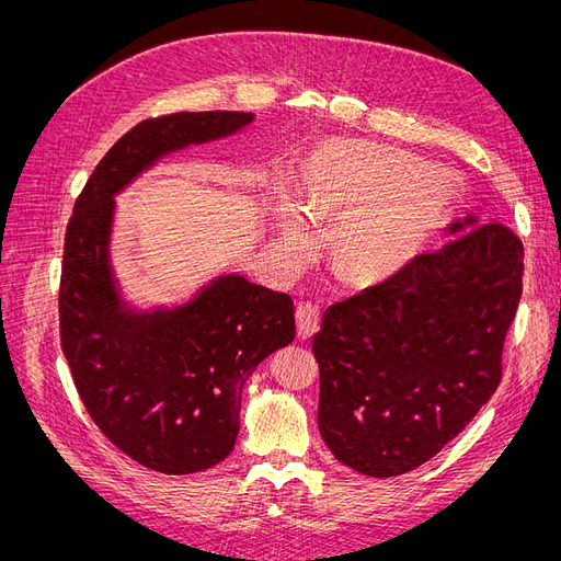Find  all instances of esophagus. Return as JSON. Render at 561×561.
I'll return each instance as SVG.
<instances>
[{"instance_id":"obj_1","label":"esophagus","mask_w":561,"mask_h":561,"mask_svg":"<svg viewBox=\"0 0 561 561\" xmlns=\"http://www.w3.org/2000/svg\"><path fill=\"white\" fill-rule=\"evenodd\" d=\"M295 318H297V336L301 339V342H307V339H311L318 332L320 309L316 307V304L301 301L295 311Z\"/></svg>"}]
</instances>
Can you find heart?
Segmentation results:
<instances>
[{"label":"heart","instance_id":"heart-1","mask_svg":"<svg viewBox=\"0 0 561 561\" xmlns=\"http://www.w3.org/2000/svg\"><path fill=\"white\" fill-rule=\"evenodd\" d=\"M451 201V178L407 151L334 142L318 151L301 186L311 219L346 217L332 236V264L348 280H377L414 257ZM287 245L307 248L309 229L290 201L278 203Z\"/></svg>","mask_w":561,"mask_h":561}]
</instances>
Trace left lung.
Masks as SVG:
<instances>
[{"instance_id": "8db88e82", "label": "left lung", "mask_w": 561, "mask_h": 561, "mask_svg": "<svg viewBox=\"0 0 561 561\" xmlns=\"http://www.w3.org/2000/svg\"><path fill=\"white\" fill-rule=\"evenodd\" d=\"M454 239L322 313L318 428L339 463L396 478L461 433L501 383L524 250L503 225L456 219Z\"/></svg>"}]
</instances>
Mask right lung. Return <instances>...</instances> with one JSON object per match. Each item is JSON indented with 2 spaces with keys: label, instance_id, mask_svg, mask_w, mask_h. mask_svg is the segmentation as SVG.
Segmentation results:
<instances>
[{
  "label": "right lung",
  "instance_id": "add662e5",
  "mask_svg": "<svg viewBox=\"0 0 561 561\" xmlns=\"http://www.w3.org/2000/svg\"><path fill=\"white\" fill-rule=\"evenodd\" d=\"M250 112H178L130 128L95 165L65 231L60 344L79 398L140 466L190 474L239 435L243 386L295 339L290 295L225 274L173 309H130L110 262L114 196L171 151L241 130Z\"/></svg>",
  "mask_w": 561,
  "mask_h": 561
}]
</instances>
